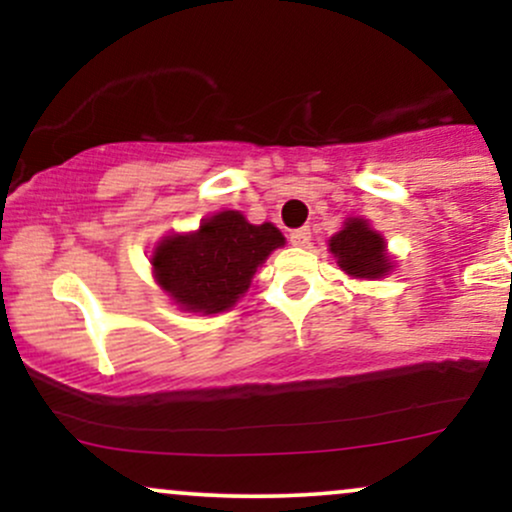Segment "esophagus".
Masks as SVG:
<instances>
[{
  "mask_svg": "<svg viewBox=\"0 0 512 512\" xmlns=\"http://www.w3.org/2000/svg\"><path fill=\"white\" fill-rule=\"evenodd\" d=\"M291 243L298 245V248L308 245L310 243V228L303 226V228H296V231H291Z\"/></svg>",
  "mask_w": 512,
  "mask_h": 512,
  "instance_id": "1",
  "label": "esophagus"
}]
</instances>
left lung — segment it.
<instances>
[{"instance_id": "8db88e82", "label": "left lung", "mask_w": 512, "mask_h": 512, "mask_svg": "<svg viewBox=\"0 0 512 512\" xmlns=\"http://www.w3.org/2000/svg\"><path fill=\"white\" fill-rule=\"evenodd\" d=\"M332 255L346 274L361 279H378L390 272V260L385 255V243L380 233L370 231L363 219L346 221V226L330 240Z\"/></svg>"}]
</instances>
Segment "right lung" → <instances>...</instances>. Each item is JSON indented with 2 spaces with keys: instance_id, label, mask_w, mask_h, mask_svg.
<instances>
[{
  "instance_id": "1",
  "label": "right lung",
  "mask_w": 512,
  "mask_h": 512,
  "mask_svg": "<svg viewBox=\"0 0 512 512\" xmlns=\"http://www.w3.org/2000/svg\"><path fill=\"white\" fill-rule=\"evenodd\" d=\"M284 245L272 223L252 226L238 211H221L190 236H170L151 264L158 284L192 313H221L248 291L269 252Z\"/></svg>"
}]
</instances>
